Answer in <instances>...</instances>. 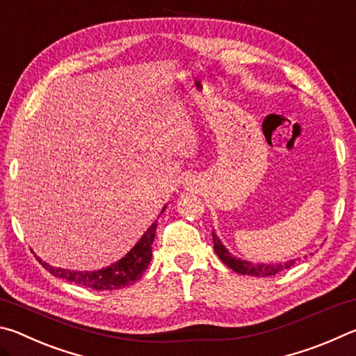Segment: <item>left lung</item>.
<instances>
[{
	"label": "left lung",
	"instance_id": "left-lung-1",
	"mask_svg": "<svg viewBox=\"0 0 356 356\" xmlns=\"http://www.w3.org/2000/svg\"><path fill=\"white\" fill-rule=\"evenodd\" d=\"M213 237V250L218 257L222 261V264H226L229 268H232L234 272H237L240 275H251V276H273L278 275L284 270L291 268L292 265L297 262V259H291L287 262H281V264H251L248 261H242V259L234 257L231 252L226 250V246L221 243V240L215 236V232H212Z\"/></svg>",
	"mask_w": 356,
	"mask_h": 356
}]
</instances>
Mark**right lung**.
Here are the masks:
<instances>
[{"mask_svg":"<svg viewBox=\"0 0 356 356\" xmlns=\"http://www.w3.org/2000/svg\"><path fill=\"white\" fill-rule=\"evenodd\" d=\"M165 209L166 207L161 210V213L165 212ZM155 231L156 221L149 226L144 236L138 240V243L120 261L111 264L106 268H100L97 272H74V270L53 267V265L44 262L38 256H35V259H38L39 264L47 272H50L56 278H63L69 282H75V284L95 289V291H114V289H122L134 284L146 272L150 259H152Z\"/></svg>","mask_w":356,"mask_h":356,"instance_id":"obj_1","label":"right lung"}]
</instances>
